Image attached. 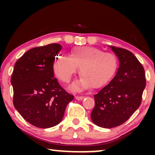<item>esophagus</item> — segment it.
<instances>
[{"instance_id":"obj_1","label":"esophagus","mask_w":155,"mask_h":155,"mask_svg":"<svg viewBox=\"0 0 155 155\" xmlns=\"http://www.w3.org/2000/svg\"><path fill=\"white\" fill-rule=\"evenodd\" d=\"M75 99L78 101H80V100H82V99H84V97L83 96H76Z\"/></svg>"}]
</instances>
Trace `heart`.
Here are the masks:
<instances>
[{
  "label": "heart",
  "instance_id": "b5f03b06",
  "mask_svg": "<svg viewBox=\"0 0 155 155\" xmlns=\"http://www.w3.org/2000/svg\"><path fill=\"white\" fill-rule=\"evenodd\" d=\"M79 66L82 76L73 82L71 89L82 91L92 86L101 87L114 77L118 66L115 55L103 52L92 46H77L72 49L69 56L59 55L54 61L53 69L56 77L62 82L68 83Z\"/></svg>",
  "mask_w": 155,
  "mask_h": 155
}]
</instances>
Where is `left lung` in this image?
<instances>
[{"mask_svg":"<svg viewBox=\"0 0 155 155\" xmlns=\"http://www.w3.org/2000/svg\"><path fill=\"white\" fill-rule=\"evenodd\" d=\"M119 61L116 75L94 95L91 119L101 128H111L126 122L138 109L146 86L144 68L133 53L109 46Z\"/></svg>","mask_w":155,"mask_h":155,"instance_id":"obj_1","label":"left lung"}]
</instances>
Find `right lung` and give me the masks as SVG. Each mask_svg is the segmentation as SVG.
Segmentation results:
<instances>
[{
	"instance_id": "obj_1",
	"label": "right lung",
	"mask_w": 155,
	"mask_h": 155,
	"mask_svg": "<svg viewBox=\"0 0 155 155\" xmlns=\"http://www.w3.org/2000/svg\"><path fill=\"white\" fill-rule=\"evenodd\" d=\"M61 48L59 44L33 48L15 64L10 80L14 107L25 120L38 128L58 125L74 98L54 78V61Z\"/></svg>"
}]
</instances>
